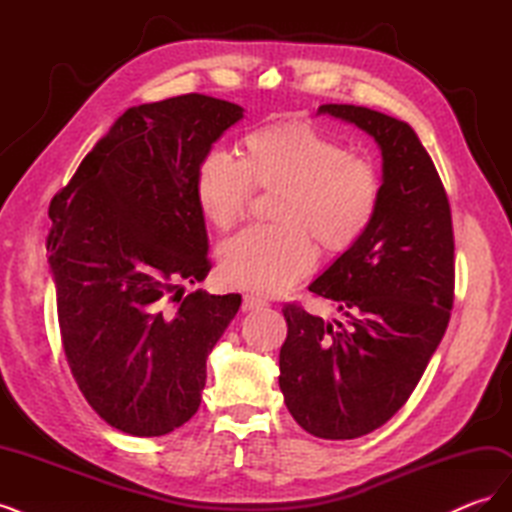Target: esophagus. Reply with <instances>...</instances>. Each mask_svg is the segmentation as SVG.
I'll return each instance as SVG.
<instances>
[{"mask_svg": "<svg viewBox=\"0 0 512 512\" xmlns=\"http://www.w3.org/2000/svg\"><path fill=\"white\" fill-rule=\"evenodd\" d=\"M265 305H267V301L254 297V294H243V301H241L243 312H252V309H260V307H265Z\"/></svg>", "mask_w": 512, "mask_h": 512, "instance_id": "esophagus-1", "label": "esophagus"}]
</instances>
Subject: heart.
Segmentation results:
<instances>
[{"label": "heart", "mask_w": 512, "mask_h": 512, "mask_svg": "<svg viewBox=\"0 0 512 512\" xmlns=\"http://www.w3.org/2000/svg\"><path fill=\"white\" fill-rule=\"evenodd\" d=\"M254 185L277 190V224L250 226L228 239L220 269L230 286L258 294L288 288L314 265L313 238L324 252L352 247L374 220L380 200L374 164L294 123L247 134L241 160L209 151L196 168V205L211 226L228 230L245 215Z\"/></svg>", "instance_id": "obj_1"}]
</instances>
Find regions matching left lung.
<instances>
[{
	"instance_id": "obj_1",
	"label": "left lung",
	"mask_w": 512,
	"mask_h": 512,
	"mask_svg": "<svg viewBox=\"0 0 512 512\" xmlns=\"http://www.w3.org/2000/svg\"><path fill=\"white\" fill-rule=\"evenodd\" d=\"M318 113L378 143L380 200L365 235L309 284L346 322L284 305L280 389L307 433L354 440L406 404L442 342L455 299V239L438 170L406 121L354 104H322Z\"/></svg>"
}]
</instances>
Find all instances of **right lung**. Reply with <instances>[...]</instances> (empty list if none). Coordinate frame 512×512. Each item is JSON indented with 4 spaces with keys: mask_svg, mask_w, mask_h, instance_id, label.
<instances>
[{
    "mask_svg": "<svg viewBox=\"0 0 512 512\" xmlns=\"http://www.w3.org/2000/svg\"><path fill=\"white\" fill-rule=\"evenodd\" d=\"M243 108L203 94L132 106L91 149L49 207L46 250L61 344L104 421L156 438L188 423L207 356L241 294L183 297L203 282L205 218L196 168Z\"/></svg>",
    "mask_w": 512,
    "mask_h": 512,
    "instance_id": "obj_1",
    "label": "right lung"
}]
</instances>
